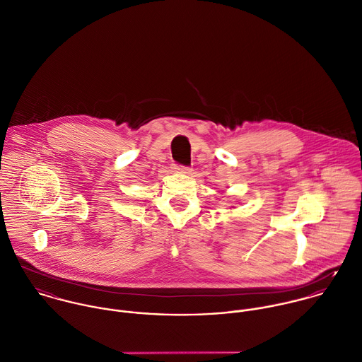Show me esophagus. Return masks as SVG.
Returning a JSON list of instances; mask_svg holds the SVG:
<instances>
[{
  "instance_id": "obj_1",
  "label": "esophagus",
  "mask_w": 362,
  "mask_h": 362,
  "mask_svg": "<svg viewBox=\"0 0 362 362\" xmlns=\"http://www.w3.org/2000/svg\"><path fill=\"white\" fill-rule=\"evenodd\" d=\"M175 169L177 172H182V173H190V166H185V165H175Z\"/></svg>"
}]
</instances>
